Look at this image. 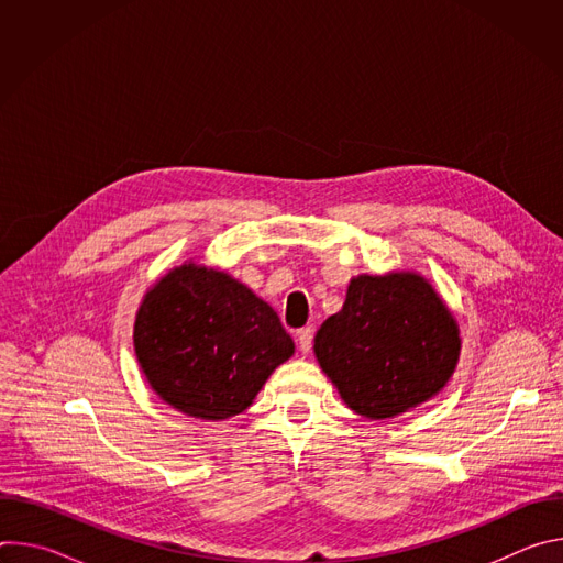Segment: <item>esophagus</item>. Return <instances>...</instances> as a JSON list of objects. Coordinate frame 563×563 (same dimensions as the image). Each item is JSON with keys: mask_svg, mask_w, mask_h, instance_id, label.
<instances>
[{"mask_svg": "<svg viewBox=\"0 0 563 563\" xmlns=\"http://www.w3.org/2000/svg\"><path fill=\"white\" fill-rule=\"evenodd\" d=\"M298 347H300V352L302 354H307L309 350H311V343H313V330L311 328H302V330H298Z\"/></svg>", "mask_w": 563, "mask_h": 563, "instance_id": "obj_1", "label": "esophagus"}]
</instances>
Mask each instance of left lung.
<instances>
[{
  "mask_svg": "<svg viewBox=\"0 0 563 563\" xmlns=\"http://www.w3.org/2000/svg\"><path fill=\"white\" fill-rule=\"evenodd\" d=\"M459 330L430 283L417 274L358 276L345 305L320 325L316 358L345 404L389 419L434 396L459 358Z\"/></svg>",
  "mask_w": 563,
  "mask_h": 563,
  "instance_id": "left-lung-1",
  "label": "left lung"
}]
</instances>
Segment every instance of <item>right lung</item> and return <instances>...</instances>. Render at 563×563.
<instances>
[{
	"label": "right lung",
	"mask_w": 563,
	"mask_h": 563,
	"mask_svg": "<svg viewBox=\"0 0 563 563\" xmlns=\"http://www.w3.org/2000/svg\"><path fill=\"white\" fill-rule=\"evenodd\" d=\"M135 354L176 410L220 421L240 415L294 354L278 313L222 272L183 265L159 280L135 318Z\"/></svg>",
	"instance_id": "right-lung-1"
}]
</instances>
